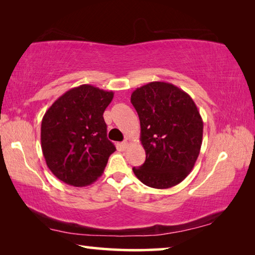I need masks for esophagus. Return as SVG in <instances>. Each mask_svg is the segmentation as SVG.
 Instances as JSON below:
<instances>
[{"mask_svg": "<svg viewBox=\"0 0 255 255\" xmlns=\"http://www.w3.org/2000/svg\"><path fill=\"white\" fill-rule=\"evenodd\" d=\"M130 143H131V139H130V138H129V137H127L126 139H125V140L123 141V146H124L125 148H127L128 146H129V144H130Z\"/></svg>", "mask_w": 255, "mask_h": 255, "instance_id": "1", "label": "esophagus"}]
</instances>
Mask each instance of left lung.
<instances>
[{
	"mask_svg": "<svg viewBox=\"0 0 255 255\" xmlns=\"http://www.w3.org/2000/svg\"><path fill=\"white\" fill-rule=\"evenodd\" d=\"M140 122L143 165L132 167L145 185L167 189L187 178L200 153L204 123L191 97L166 82H150L131 93Z\"/></svg>",
	"mask_w": 255,
	"mask_h": 255,
	"instance_id": "obj_1",
	"label": "left lung"
}]
</instances>
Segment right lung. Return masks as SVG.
Returning a JSON list of instances; mask_svg holds the SVG:
<instances>
[{"mask_svg":"<svg viewBox=\"0 0 255 255\" xmlns=\"http://www.w3.org/2000/svg\"><path fill=\"white\" fill-rule=\"evenodd\" d=\"M114 92L83 84L59 97L42 118L41 149L56 178L84 187L101 176L115 145L107 138L103 112Z\"/></svg>","mask_w":255,"mask_h":255,"instance_id":"add662e5","label":"right lung"}]
</instances>
